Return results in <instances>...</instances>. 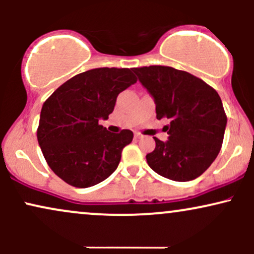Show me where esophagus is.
Wrapping results in <instances>:
<instances>
[{
	"mask_svg": "<svg viewBox=\"0 0 254 254\" xmlns=\"http://www.w3.org/2000/svg\"><path fill=\"white\" fill-rule=\"evenodd\" d=\"M135 137H136V138H142V137H143V135H142V133H139V132H136L135 133Z\"/></svg>",
	"mask_w": 254,
	"mask_h": 254,
	"instance_id": "obj_1",
	"label": "esophagus"
}]
</instances>
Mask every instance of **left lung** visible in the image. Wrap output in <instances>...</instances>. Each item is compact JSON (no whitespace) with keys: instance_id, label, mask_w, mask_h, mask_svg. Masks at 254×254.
Returning a JSON list of instances; mask_svg holds the SVG:
<instances>
[{"instance_id":"left-lung-1","label":"left lung","mask_w":254,"mask_h":254,"mask_svg":"<svg viewBox=\"0 0 254 254\" xmlns=\"http://www.w3.org/2000/svg\"><path fill=\"white\" fill-rule=\"evenodd\" d=\"M156 105V118L167 119L168 141L155 139L147 154L149 167L174 182L196 179L222 147L227 116L220 95L190 72L164 65L132 68Z\"/></svg>"}]
</instances>
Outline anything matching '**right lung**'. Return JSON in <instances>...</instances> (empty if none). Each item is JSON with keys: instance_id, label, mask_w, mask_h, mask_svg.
<instances>
[{"instance_id": "obj_1", "label": "right lung", "mask_w": 254, "mask_h": 254, "mask_svg": "<svg viewBox=\"0 0 254 254\" xmlns=\"http://www.w3.org/2000/svg\"><path fill=\"white\" fill-rule=\"evenodd\" d=\"M136 81L132 69H92L64 82L44 103L38 143L49 167L66 184L94 186L118 167L132 131L110 132L99 121L109 118L119 93Z\"/></svg>"}]
</instances>
